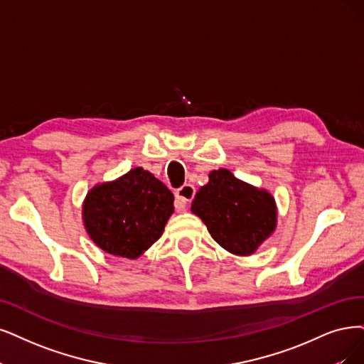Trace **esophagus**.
<instances>
[{
  "label": "esophagus",
  "mask_w": 364,
  "mask_h": 364,
  "mask_svg": "<svg viewBox=\"0 0 364 364\" xmlns=\"http://www.w3.org/2000/svg\"><path fill=\"white\" fill-rule=\"evenodd\" d=\"M195 187L192 184H184L180 189L175 191V207L184 210L195 196Z\"/></svg>",
  "instance_id": "1"
}]
</instances>
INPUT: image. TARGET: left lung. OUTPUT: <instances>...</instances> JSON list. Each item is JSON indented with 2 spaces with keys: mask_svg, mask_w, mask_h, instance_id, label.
Instances as JSON below:
<instances>
[{
  "mask_svg": "<svg viewBox=\"0 0 364 364\" xmlns=\"http://www.w3.org/2000/svg\"><path fill=\"white\" fill-rule=\"evenodd\" d=\"M192 213L205 223L214 241L240 257L257 250L277 222L274 198L228 169L210 172L208 183L195 195Z\"/></svg>",
  "mask_w": 364,
  "mask_h": 364,
  "instance_id": "left-lung-1",
  "label": "left lung"
}]
</instances>
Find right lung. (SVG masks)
Masks as SVG:
<instances>
[{
	"label": "right lung",
	"mask_w": 364,
	"mask_h": 364,
	"mask_svg": "<svg viewBox=\"0 0 364 364\" xmlns=\"http://www.w3.org/2000/svg\"><path fill=\"white\" fill-rule=\"evenodd\" d=\"M172 213L173 195L142 168L94 186L82 207L85 230L94 243L129 259L139 258L156 243Z\"/></svg>",
	"instance_id": "obj_1"
}]
</instances>
